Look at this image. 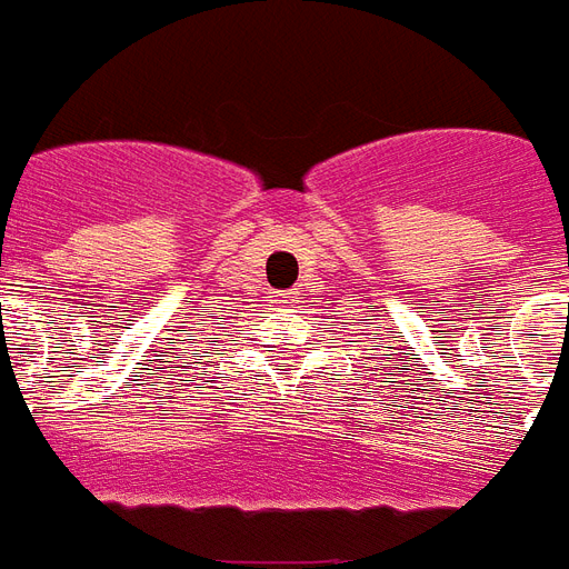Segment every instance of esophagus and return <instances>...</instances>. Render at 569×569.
<instances>
[{"instance_id":"esophagus-1","label":"esophagus","mask_w":569,"mask_h":569,"mask_svg":"<svg viewBox=\"0 0 569 569\" xmlns=\"http://www.w3.org/2000/svg\"><path fill=\"white\" fill-rule=\"evenodd\" d=\"M286 303H295V292H292V295H286Z\"/></svg>"}]
</instances>
